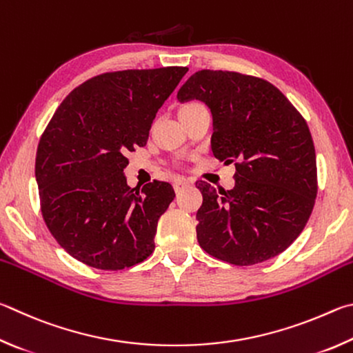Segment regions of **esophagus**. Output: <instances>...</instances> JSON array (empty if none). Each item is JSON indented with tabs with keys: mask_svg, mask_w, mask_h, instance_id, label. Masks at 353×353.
I'll use <instances>...</instances> for the list:
<instances>
[{
	"mask_svg": "<svg viewBox=\"0 0 353 353\" xmlns=\"http://www.w3.org/2000/svg\"><path fill=\"white\" fill-rule=\"evenodd\" d=\"M188 186H189L188 180H178V181L173 183V189H175V192H181V190L184 188H188Z\"/></svg>",
	"mask_w": 353,
	"mask_h": 353,
	"instance_id": "34e87169",
	"label": "esophagus"
}]
</instances>
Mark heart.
Here are the masks:
<instances>
[{"mask_svg":"<svg viewBox=\"0 0 353 353\" xmlns=\"http://www.w3.org/2000/svg\"><path fill=\"white\" fill-rule=\"evenodd\" d=\"M192 105H196V103H190V105H186V107H184V108H188V107H192Z\"/></svg>","mask_w":353,"mask_h":353,"instance_id":"b5f03b06","label":"heart"}]
</instances>
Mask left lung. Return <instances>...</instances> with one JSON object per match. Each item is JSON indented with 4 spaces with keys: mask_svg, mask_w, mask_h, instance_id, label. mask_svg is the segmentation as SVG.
<instances>
[{
    "mask_svg": "<svg viewBox=\"0 0 353 353\" xmlns=\"http://www.w3.org/2000/svg\"><path fill=\"white\" fill-rule=\"evenodd\" d=\"M176 99L211 110L214 157L236 163L231 190L195 184L203 195L196 212L201 248L240 267L281 254L304 230L318 192L304 117L267 80L230 71L195 72Z\"/></svg>",
    "mask_w": 353,
    "mask_h": 353,
    "instance_id": "1",
    "label": "left lung"
}]
</instances>
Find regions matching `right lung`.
I'll list each match as a JSON object with an SVG mask.
<instances>
[{"mask_svg":"<svg viewBox=\"0 0 353 353\" xmlns=\"http://www.w3.org/2000/svg\"><path fill=\"white\" fill-rule=\"evenodd\" d=\"M189 70H127L77 86L55 111L35 159L43 219L68 254L99 270H122L154 250L169 183L130 188L125 154L147 144L158 110Z\"/></svg>","mask_w":353,"mask_h":353,"instance_id":"1","label":"right lung"}]
</instances>
